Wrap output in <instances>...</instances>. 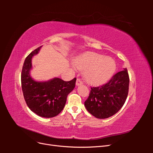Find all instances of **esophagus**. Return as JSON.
Segmentation results:
<instances>
[{
	"mask_svg": "<svg viewBox=\"0 0 153 153\" xmlns=\"http://www.w3.org/2000/svg\"><path fill=\"white\" fill-rule=\"evenodd\" d=\"M83 84V82L81 80L80 78H77L76 82V85H80Z\"/></svg>",
	"mask_w": 153,
	"mask_h": 153,
	"instance_id": "esophagus-1",
	"label": "esophagus"
}]
</instances>
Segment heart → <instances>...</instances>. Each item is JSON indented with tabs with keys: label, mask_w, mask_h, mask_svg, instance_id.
Wrapping results in <instances>:
<instances>
[{
	"label": "heart",
	"mask_w": 153,
	"mask_h": 153,
	"mask_svg": "<svg viewBox=\"0 0 153 153\" xmlns=\"http://www.w3.org/2000/svg\"><path fill=\"white\" fill-rule=\"evenodd\" d=\"M75 65L80 69H86L85 77L93 84H100L108 80L116 68L112 58L94 52H87L83 55Z\"/></svg>",
	"instance_id": "heart-1"
}]
</instances>
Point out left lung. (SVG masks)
Instances as JSON below:
<instances>
[{
    "label": "left lung",
    "mask_w": 153,
    "mask_h": 153,
    "mask_svg": "<svg viewBox=\"0 0 153 153\" xmlns=\"http://www.w3.org/2000/svg\"><path fill=\"white\" fill-rule=\"evenodd\" d=\"M129 78L126 68L117 73L105 84L91 87L85 108L96 118L112 116L122 108L127 98Z\"/></svg>",
    "instance_id": "1"
}]
</instances>
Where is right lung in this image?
Wrapping results in <instances>:
<instances>
[{
  "mask_svg": "<svg viewBox=\"0 0 153 153\" xmlns=\"http://www.w3.org/2000/svg\"><path fill=\"white\" fill-rule=\"evenodd\" d=\"M41 47L34 50L27 56L22 67L21 83L25 102L31 111L43 117L56 116L65 106L67 96L75 87L76 78L66 82L55 78L48 82L34 80L30 76L31 59L38 53Z\"/></svg>",
  "mask_w": 153,
  "mask_h": 153,
  "instance_id": "obj_1",
  "label": "right lung"
}]
</instances>
